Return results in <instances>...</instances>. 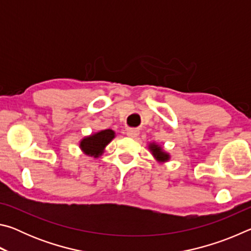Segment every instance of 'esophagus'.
<instances>
[{
  "label": "esophagus",
  "mask_w": 251,
  "mask_h": 251,
  "mask_svg": "<svg viewBox=\"0 0 251 251\" xmlns=\"http://www.w3.org/2000/svg\"><path fill=\"white\" fill-rule=\"evenodd\" d=\"M138 134H139V131L136 130V129H129V130H127V136H128V137H130V138L137 137Z\"/></svg>",
  "instance_id": "esophagus-1"
}]
</instances>
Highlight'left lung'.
Masks as SVG:
<instances>
[{"label": "left lung", "instance_id": "8db88e82", "mask_svg": "<svg viewBox=\"0 0 251 251\" xmlns=\"http://www.w3.org/2000/svg\"><path fill=\"white\" fill-rule=\"evenodd\" d=\"M150 150L151 151L152 155H154L155 158L159 161H166L169 159V155L166 154V152L163 151L161 150V147H159L158 145H156V144H151L150 145Z\"/></svg>", "mask_w": 251, "mask_h": 251}]
</instances>
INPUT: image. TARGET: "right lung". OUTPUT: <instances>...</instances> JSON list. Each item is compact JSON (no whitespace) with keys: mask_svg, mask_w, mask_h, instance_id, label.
Segmentation results:
<instances>
[{"mask_svg":"<svg viewBox=\"0 0 251 251\" xmlns=\"http://www.w3.org/2000/svg\"><path fill=\"white\" fill-rule=\"evenodd\" d=\"M115 133L112 129H105L99 131L94 135L85 137L79 144V147L82 148V151L86 155L99 157L101 155L104 148L106 145H108V143L115 137Z\"/></svg>","mask_w":251,"mask_h":251,"instance_id":"right-lung-1","label":"right lung"}]
</instances>
